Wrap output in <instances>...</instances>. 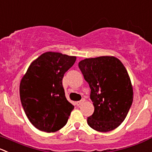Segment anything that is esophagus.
<instances>
[{
  "label": "esophagus",
  "instance_id": "1",
  "mask_svg": "<svg viewBox=\"0 0 152 152\" xmlns=\"http://www.w3.org/2000/svg\"><path fill=\"white\" fill-rule=\"evenodd\" d=\"M84 102H85V99H82V100H81V101L76 102V105H77V106H79V105H81V104H82V103Z\"/></svg>",
  "mask_w": 152,
  "mask_h": 152
}]
</instances>
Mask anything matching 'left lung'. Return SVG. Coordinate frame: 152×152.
<instances>
[{
  "label": "left lung",
  "instance_id": "1",
  "mask_svg": "<svg viewBox=\"0 0 152 152\" xmlns=\"http://www.w3.org/2000/svg\"><path fill=\"white\" fill-rule=\"evenodd\" d=\"M79 67L91 88L94 112L88 124L99 132L117 129L124 121L133 102V88L127 70L114 56L85 58Z\"/></svg>",
  "mask_w": 152,
  "mask_h": 152
}]
</instances>
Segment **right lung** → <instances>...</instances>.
Listing matches in <instances>:
<instances>
[{
	"mask_svg": "<svg viewBox=\"0 0 152 152\" xmlns=\"http://www.w3.org/2000/svg\"><path fill=\"white\" fill-rule=\"evenodd\" d=\"M76 59L60 53H45L31 63L22 78L20 102L37 129L50 133L67 124L74 106L66 99L62 79Z\"/></svg>",
	"mask_w": 152,
	"mask_h": 152,
	"instance_id": "add662e5",
	"label": "right lung"
}]
</instances>
